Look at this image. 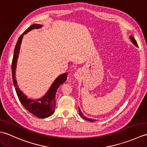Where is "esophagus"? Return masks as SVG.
<instances>
[{"mask_svg": "<svg viewBox=\"0 0 147 147\" xmlns=\"http://www.w3.org/2000/svg\"><path fill=\"white\" fill-rule=\"evenodd\" d=\"M74 77L76 78H80V71H76V72H75V73H74Z\"/></svg>", "mask_w": 147, "mask_h": 147, "instance_id": "34e87169", "label": "esophagus"}]
</instances>
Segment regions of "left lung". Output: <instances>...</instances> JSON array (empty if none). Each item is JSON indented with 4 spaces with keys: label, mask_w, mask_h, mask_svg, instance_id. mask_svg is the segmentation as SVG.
I'll return each instance as SVG.
<instances>
[{
    "label": "left lung",
    "mask_w": 147,
    "mask_h": 147,
    "mask_svg": "<svg viewBox=\"0 0 147 147\" xmlns=\"http://www.w3.org/2000/svg\"><path fill=\"white\" fill-rule=\"evenodd\" d=\"M129 38H130L131 41V42L133 43V44L135 45L136 47H138V44H137V42H136V41L135 40V39L134 38V37H133V36H129ZM78 108H79V113H80V116L82 117L83 119H84L87 120V121H91V122H93V121H96L95 119H93L87 118V117H86L85 116H84V115H83V114L82 112V111H81L80 107H78Z\"/></svg>",
    "instance_id": "1"
}]
</instances>
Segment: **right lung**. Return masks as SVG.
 I'll use <instances>...</instances> for the list:
<instances>
[{"label":"right lung","instance_id":"1","mask_svg":"<svg viewBox=\"0 0 147 147\" xmlns=\"http://www.w3.org/2000/svg\"><path fill=\"white\" fill-rule=\"evenodd\" d=\"M43 26L39 24H33L30 26L18 38L16 45L13 59L12 62V76L15 90L17 95L21 103L28 111L32 113L38 118H45L51 116L55 111V95L59 87L64 83L67 80V73H63L59 75L52 83L48 91L42 96L41 98L37 99H31L24 94V93L20 90L17 85V81L16 79V69L19 53L20 51V47L22 40L24 35L34 29L41 28Z\"/></svg>","mask_w":147,"mask_h":147}]
</instances>
